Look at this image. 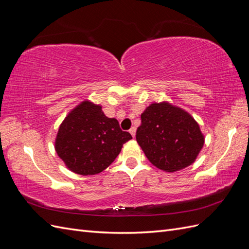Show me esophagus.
I'll list each match as a JSON object with an SVG mask.
<instances>
[{
	"instance_id": "1",
	"label": "esophagus",
	"mask_w": 249,
	"mask_h": 249,
	"mask_svg": "<svg viewBox=\"0 0 249 249\" xmlns=\"http://www.w3.org/2000/svg\"><path fill=\"white\" fill-rule=\"evenodd\" d=\"M130 133H131V135H132L133 137H135V135H136V127L132 126L131 129H130Z\"/></svg>"
}]
</instances>
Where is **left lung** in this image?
I'll return each mask as SVG.
<instances>
[{
  "label": "left lung",
  "mask_w": 249,
  "mask_h": 249,
  "mask_svg": "<svg viewBox=\"0 0 249 249\" xmlns=\"http://www.w3.org/2000/svg\"><path fill=\"white\" fill-rule=\"evenodd\" d=\"M136 140L154 166L176 172L197 159L205 135L190 113L164 101L150 104L143 111Z\"/></svg>",
  "instance_id": "left-lung-1"
}]
</instances>
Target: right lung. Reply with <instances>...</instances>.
<instances>
[{
	"mask_svg": "<svg viewBox=\"0 0 249 249\" xmlns=\"http://www.w3.org/2000/svg\"><path fill=\"white\" fill-rule=\"evenodd\" d=\"M132 139L109 118L99 104L85 100L71 109L59 125L55 150L67 169L80 176H94L106 169Z\"/></svg>",
	"mask_w": 249,
	"mask_h": 249,
	"instance_id": "add662e5",
	"label": "right lung"
}]
</instances>
